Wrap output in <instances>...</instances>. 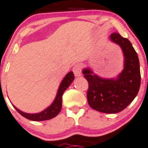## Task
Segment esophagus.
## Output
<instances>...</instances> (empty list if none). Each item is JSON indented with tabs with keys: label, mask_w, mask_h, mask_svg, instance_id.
Wrapping results in <instances>:
<instances>
[{
	"label": "esophagus",
	"mask_w": 148,
	"mask_h": 148,
	"mask_svg": "<svg viewBox=\"0 0 148 148\" xmlns=\"http://www.w3.org/2000/svg\"><path fill=\"white\" fill-rule=\"evenodd\" d=\"M73 72L74 73V75L77 77V76L81 75V73H82V67L79 64H75L73 68Z\"/></svg>",
	"instance_id": "esophagus-1"
}]
</instances>
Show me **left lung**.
I'll use <instances>...</instances> for the list:
<instances>
[{
	"label": "left lung",
	"instance_id": "left-lung-1",
	"mask_svg": "<svg viewBox=\"0 0 148 148\" xmlns=\"http://www.w3.org/2000/svg\"><path fill=\"white\" fill-rule=\"evenodd\" d=\"M111 41L119 45L124 56V68L116 79H103L85 69L82 73L89 83L88 103L103 113H117L135 99L140 86V64L132 43L118 33L110 35Z\"/></svg>",
	"mask_w": 148,
	"mask_h": 148
}]
</instances>
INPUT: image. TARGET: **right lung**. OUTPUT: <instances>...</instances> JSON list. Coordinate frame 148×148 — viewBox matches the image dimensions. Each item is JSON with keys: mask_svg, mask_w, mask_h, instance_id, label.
<instances>
[{"mask_svg": "<svg viewBox=\"0 0 148 148\" xmlns=\"http://www.w3.org/2000/svg\"><path fill=\"white\" fill-rule=\"evenodd\" d=\"M75 78L73 73L71 71L69 72V73L65 76L64 79L61 82L60 86H59V89H58L57 94L54 99V102L52 103V105L49 106L47 108L44 110L42 112H39V113L36 114H29L26 113V112H22V111L19 110V109L16 108L14 106V108L16 109V111L19 112L21 115L24 117L25 118L30 119V120L33 121H44L48 120L52 118L55 117L59 113L61 110V107H62V96L64 92L67 89V88L69 87L70 84L73 82Z\"/></svg>", "mask_w": 148, "mask_h": 148, "instance_id": "obj_1", "label": "right lung"}]
</instances>
